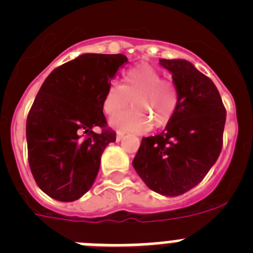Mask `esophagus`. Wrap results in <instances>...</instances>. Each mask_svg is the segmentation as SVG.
I'll return each mask as SVG.
<instances>
[{
  "instance_id": "obj_1",
  "label": "esophagus",
  "mask_w": 253,
  "mask_h": 253,
  "mask_svg": "<svg viewBox=\"0 0 253 253\" xmlns=\"http://www.w3.org/2000/svg\"><path fill=\"white\" fill-rule=\"evenodd\" d=\"M123 138H124V134H123V133H118V134H116V140H118V142H120V140H122Z\"/></svg>"
}]
</instances>
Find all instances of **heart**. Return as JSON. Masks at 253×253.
Wrapping results in <instances>:
<instances>
[{"mask_svg": "<svg viewBox=\"0 0 253 253\" xmlns=\"http://www.w3.org/2000/svg\"><path fill=\"white\" fill-rule=\"evenodd\" d=\"M129 101L133 109L114 118L111 124L120 130L146 131L152 124L160 128L171 120L177 106V92L173 84L163 81L160 71L139 64L123 75L122 86H107L102 109L114 116L128 107Z\"/></svg>", "mask_w": 253, "mask_h": 253, "instance_id": "1", "label": "heart"}]
</instances>
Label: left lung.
<instances>
[{
    "label": "left lung",
    "mask_w": 253,
    "mask_h": 253,
    "mask_svg": "<svg viewBox=\"0 0 253 253\" xmlns=\"http://www.w3.org/2000/svg\"><path fill=\"white\" fill-rule=\"evenodd\" d=\"M172 75L177 106L158 135L143 138L133 167L151 190L178 196L195 187L218 160L225 109L213 81L185 59H160Z\"/></svg>",
    "instance_id": "obj_1"
}]
</instances>
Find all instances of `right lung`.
<instances>
[{
	"label": "right lung",
	"mask_w": 253,
	"mask_h": 253,
	"mask_svg": "<svg viewBox=\"0 0 253 253\" xmlns=\"http://www.w3.org/2000/svg\"><path fill=\"white\" fill-rule=\"evenodd\" d=\"M128 63L123 54L86 53L45 78L26 120L29 166L42 191L59 202H75L91 189L109 143L102 100L116 72Z\"/></svg>",
	"instance_id": "obj_1"
}]
</instances>
